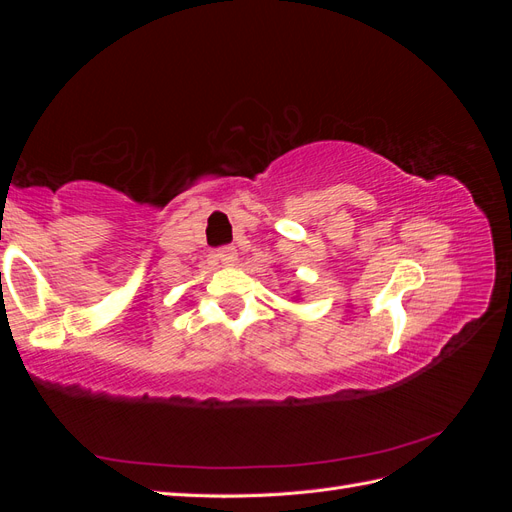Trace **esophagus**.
<instances>
[{
	"mask_svg": "<svg viewBox=\"0 0 512 512\" xmlns=\"http://www.w3.org/2000/svg\"><path fill=\"white\" fill-rule=\"evenodd\" d=\"M218 258H220V262H222L224 267L235 265V262H237V250H235V247H230V245H228V247H222Z\"/></svg>",
	"mask_w": 512,
	"mask_h": 512,
	"instance_id": "1",
	"label": "esophagus"
}]
</instances>
